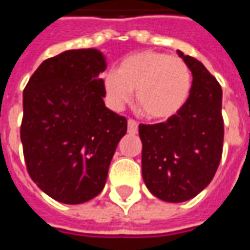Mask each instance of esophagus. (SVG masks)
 <instances>
[{"label":"esophagus","instance_id":"34e87169","mask_svg":"<svg viewBox=\"0 0 250 250\" xmlns=\"http://www.w3.org/2000/svg\"><path fill=\"white\" fill-rule=\"evenodd\" d=\"M127 125H128V132H130V134H136V132H138V125H139V123H138L136 120L128 119Z\"/></svg>","mask_w":250,"mask_h":250}]
</instances>
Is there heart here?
<instances>
[{
  "mask_svg": "<svg viewBox=\"0 0 250 250\" xmlns=\"http://www.w3.org/2000/svg\"><path fill=\"white\" fill-rule=\"evenodd\" d=\"M107 102L120 109L135 92L136 107L150 119H167L184 107L191 88L188 64L175 56L145 51L125 57L103 77Z\"/></svg>",
  "mask_w": 250,
  "mask_h": 250,
  "instance_id": "1",
  "label": "heart"
}]
</instances>
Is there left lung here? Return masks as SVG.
<instances>
[{
  "label": "left lung",
  "mask_w": 250,
  "mask_h": 250,
  "mask_svg": "<svg viewBox=\"0 0 250 250\" xmlns=\"http://www.w3.org/2000/svg\"><path fill=\"white\" fill-rule=\"evenodd\" d=\"M178 55L193 73L186 103L163 123L139 125L143 181L166 202L201 193L214 178L224 146L220 83L197 59Z\"/></svg>",
  "instance_id": "left-lung-1"
}]
</instances>
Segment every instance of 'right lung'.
I'll list each match as a JSON object with an SVG mask.
<instances>
[{
  "mask_svg": "<svg viewBox=\"0 0 250 250\" xmlns=\"http://www.w3.org/2000/svg\"><path fill=\"white\" fill-rule=\"evenodd\" d=\"M96 49L46 59L24 89L20 136L32 181L59 202L77 205L103 190L127 119L105 107Z\"/></svg>",
  "mask_w": 250,
  "mask_h": 250,
  "instance_id": "1",
  "label": "right lung"
}]
</instances>
